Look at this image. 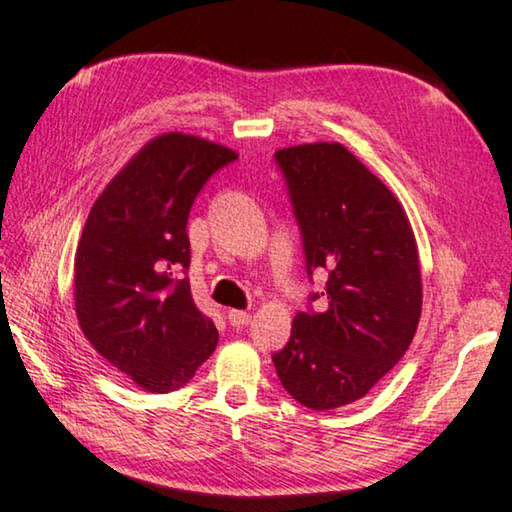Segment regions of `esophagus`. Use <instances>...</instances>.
Segmentation results:
<instances>
[{
  "instance_id": "esophagus-1",
  "label": "esophagus",
  "mask_w": 512,
  "mask_h": 512,
  "mask_svg": "<svg viewBox=\"0 0 512 512\" xmlns=\"http://www.w3.org/2000/svg\"><path fill=\"white\" fill-rule=\"evenodd\" d=\"M228 320L232 327H246L250 320H253V316L248 314V311H241V309H230L228 311Z\"/></svg>"
}]
</instances>
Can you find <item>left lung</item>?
I'll use <instances>...</instances> for the list:
<instances>
[{
  "mask_svg": "<svg viewBox=\"0 0 512 512\" xmlns=\"http://www.w3.org/2000/svg\"><path fill=\"white\" fill-rule=\"evenodd\" d=\"M275 158L296 207L307 273L327 268L329 280L325 309L293 318L273 363L293 400L339 409L366 397L409 350L422 314L418 244L397 196L343 144H298Z\"/></svg>",
  "mask_w": 512,
  "mask_h": 512,
  "instance_id": "left-lung-1",
  "label": "left lung"
}]
</instances>
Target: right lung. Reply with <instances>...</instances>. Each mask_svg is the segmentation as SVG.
Masks as SVG:
<instances>
[{
	"label": "right lung",
	"instance_id": "1",
	"mask_svg": "<svg viewBox=\"0 0 512 512\" xmlns=\"http://www.w3.org/2000/svg\"><path fill=\"white\" fill-rule=\"evenodd\" d=\"M237 160L187 133L146 142L103 187L74 255V309L85 339L149 393L185 386L219 332L194 305L187 216L207 178Z\"/></svg>",
	"mask_w": 512,
	"mask_h": 512
}]
</instances>
